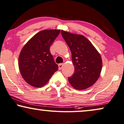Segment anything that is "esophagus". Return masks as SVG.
<instances>
[{
	"label": "esophagus",
	"mask_w": 124,
	"mask_h": 124,
	"mask_svg": "<svg viewBox=\"0 0 124 124\" xmlns=\"http://www.w3.org/2000/svg\"><path fill=\"white\" fill-rule=\"evenodd\" d=\"M63 64H62V63L59 64H58V68H59V69L61 70V69H62V68H63Z\"/></svg>",
	"instance_id": "obj_1"
}]
</instances>
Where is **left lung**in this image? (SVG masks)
Returning <instances> with one entry per match:
<instances>
[{"label":"left lung","mask_w":124,"mask_h":124,"mask_svg":"<svg viewBox=\"0 0 124 124\" xmlns=\"http://www.w3.org/2000/svg\"><path fill=\"white\" fill-rule=\"evenodd\" d=\"M62 37L70 49L75 67L69 81L75 89L89 88L98 79L102 67L100 54L84 36L61 30Z\"/></svg>","instance_id":"obj_1"}]
</instances>
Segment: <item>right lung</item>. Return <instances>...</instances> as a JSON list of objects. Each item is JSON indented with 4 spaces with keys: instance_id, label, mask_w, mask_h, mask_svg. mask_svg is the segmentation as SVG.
Wrapping results in <instances>:
<instances>
[{
    "instance_id": "1",
    "label": "right lung",
    "mask_w": 124,
    "mask_h": 124,
    "mask_svg": "<svg viewBox=\"0 0 124 124\" xmlns=\"http://www.w3.org/2000/svg\"><path fill=\"white\" fill-rule=\"evenodd\" d=\"M60 30H44L38 32L22 48L18 58L22 77L27 83L40 88L48 83L58 66L53 60L50 47Z\"/></svg>"
}]
</instances>
